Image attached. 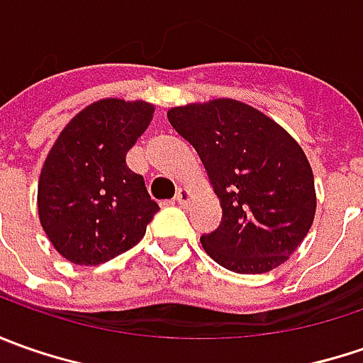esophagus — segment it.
Wrapping results in <instances>:
<instances>
[{
	"instance_id": "34e87169",
	"label": "esophagus",
	"mask_w": 363,
	"mask_h": 363,
	"mask_svg": "<svg viewBox=\"0 0 363 363\" xmlns=\"http://www.w3.org/2000/svg\"><path fill=\"white\" fill-rule=\"evenodd\" d=\"M175 202L179 203V206H188L191 202V191L188 188H179L177 194H175Z\"/></svg>"
}]
</instances>
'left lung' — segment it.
<instances>
[{
  "label": "left lung",
  "mask_w": 363,
  "mask_h": 363,
  "mask_svg": "<svg viewBox=\"0 0 363 363\" xmlns=\"http://www.w3.org/2000/svg\"><path fill=\"white\" fill-rule=\"evenodd\" d=\"M202 160L222 206L203 250L224 269L260 274L281 267L311 228L315 179L301 145L269 115L234 99L167 111Z\"/></svg>",
  "instance_id": "left-lung-1"
}]
</instances>
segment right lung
Here are the masks:
<instances>
[{
    "label": "right lung",
    "instance_id": "right-lung-1",
    "mask_svg": "<svg viewBox=\"0 0 363 363\" xmlns=\"http://www.w3.org/2000/svg\"><path fill=\"white\" fill-rule=\"evenodd\" d=\"M153 113L147 101L101 99L54 141L38 179V216L66 260L96 267L145 236L160 206L125 157Z\"/></svg>",
    "mask_w": 363,
    "mask_h": 363
}]
</instances>
